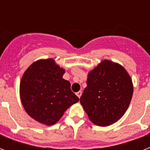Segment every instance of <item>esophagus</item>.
I'll return each instance as SVG.
<instances>
[{
  "mask_svg": "<svg viewBox=\"0 0 150 150\" xmlns=\"http://www.w3.org/2000/svg\"><path fill=\"white\" fill-rule=\"evenodd\" d=\"M76 95H77L79 98H80L81 96H82V91H79L78 93H76Z\"/></svg>",
  "mask_w": 150,
  "mask_h": 150,
  "instance_id": "obj_1",
  "label": "esophagus"
}]
</instances>
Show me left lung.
<instances>
[{
  "mask_svg": "<svg viewBox=\"0 0 150 150\" xmlns=\"http://www.w3.org/2000/svg\"><path fill=\"white\" fill-rule=\"evenodd\" d=\"M80 103L90 121L108 126L123 116L130 104L133 85L125 68L112 61H102L89 72Z\"/></svg>",
  "mask_w": 150,
  "mask_h": 150,
  "instance_id": "1",
  "label": "left lung"
}]
</instances>
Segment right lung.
I'll return each mask as SVG.
<instances>
[{
    "mask_svg": "<svg viewBox=\"0 0 150 150\" xmlns=\"http://www.w3.org/2000/svg\"><path fill=\"white\" fill-rule=\"evenodd\" d=\"M64 70L53 59L34 62L25 71L20 83V97L29 116L42 124L52 125L68 107L79 99L64 79Z\"/></svg>",
    "mask_w": 150,
    "mask_h": 150,
    "instance_id": "obj_1",
    "label": "right lung"
}]
</instances>
